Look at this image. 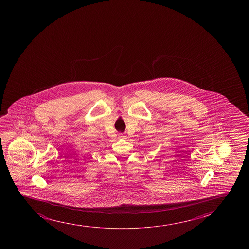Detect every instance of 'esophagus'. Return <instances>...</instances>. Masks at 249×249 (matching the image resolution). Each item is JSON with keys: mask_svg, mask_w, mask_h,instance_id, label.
I'll list each match as a JSON object with an SVG mask.
<instances>
[{"mask_svg": "<svg viewBox=\"0 0 249 249\" xmlns=\"http://www.w3.org/2000/svg\"><path fill=\"white\" fill-rule=\"evenodd\" d=\"M126 135H124L123 133H119V139H123V140H125L126 139Z\"/></svg>", "mask_w": 249, "mask_h": 249, "instance_id": "1", "label": "esophagus"}]
</instances>
